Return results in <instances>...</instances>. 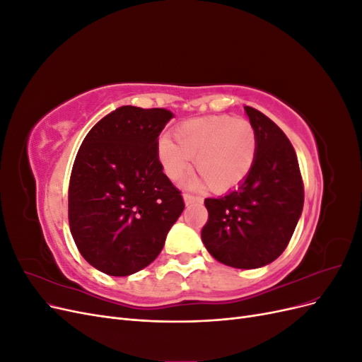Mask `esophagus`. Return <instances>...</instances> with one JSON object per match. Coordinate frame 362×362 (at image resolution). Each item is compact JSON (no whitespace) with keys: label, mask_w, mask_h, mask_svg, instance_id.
I'll return each instance as SVG.
<instances>
[{"label":"esophagus","mask_w":362,"mask_h":362,"mask_svg":"<svg viewBox=\"0 0 362 362\" xmlns=\"http://www.w3.org/2000/svg\"><path fill=\"white\" fill-rule=\"evenodd\" d=\"M184 202L190 205V204H194V202H202V198H199V196H194L192 193H184Z\"/></svg>","instance_id":"1"}]
</instances>
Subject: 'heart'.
Masks as SVG:
<instances>
[{
    "mask_svg": "<svg viewBox=\"0 0 362 362\" xmlns=\"http://www.w3.org/2000/svg\"><path fill=\"white\" fill-rule=\"evenodd\" d=\"M175 139L164 136L157 148L163 170L172 181L184 177L194 156L201 177L192 184L225 192L242 182L255 163L257 133L246 119L222 115L185 120L175 129Z\"/></svg>",
    "mask_w": 362,
    "mask_h": 362,
    "instance_id": "heart-1",
    "label": "heart"
}]
</instances>
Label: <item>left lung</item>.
<instances>
[{
    "instance_id": "8db88e82",
    "label": "left lung",
    "mask_w": 362,
    "mask_h": 362,
    "mask_svg": "<svg viewBox=\"0 0 362 362\" xmlns=\"http://www.w3.org/2000/svg\"><path fill=\"white\" fill-rule=\"evenodd\" d=\"M257 133V157L245 181L221 198H206L202 242L226 266L258 269L286 247L303 208V181L291 141L266 115L245 107Z\"/></svg>"
}]
</instances>
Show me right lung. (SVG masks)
<instances>
[{
  "mask_svg": "<svg viewBox=\"0 0 362 362\" xmlns=\"http://www.w3.org/2000/svg\"><path fill=\"white\" fill-rule=\"evenodd\" d=\"M172 117L166 108L119 107L95 124L76 152L71 234L83 258L107 275L128 276L149 266L184 210L157 154Z\"/></svg>",
  "mask_w": 362,
  "mask_h": 362,
  "instance_id": "obj_1",
  "label": "right lung"
}]
</instances>
